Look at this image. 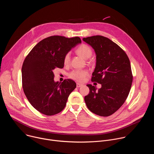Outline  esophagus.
<instances>
[{
  "instance_id": "1",
  "label": "esophagus",
  "mask_w": 154,
  "mask_h": 154,
  "mask_svg": "<svg viewBox=\"0 0 154 154\" xmlns=\"http://www.w3.org/2000/svg\"><path fill=\"white\" fill-rule=\"evenodd\" d=\"M83 85L82 84H80V83H77V88H80L81 86H82Z\"/></svg>"
}]
</instances>
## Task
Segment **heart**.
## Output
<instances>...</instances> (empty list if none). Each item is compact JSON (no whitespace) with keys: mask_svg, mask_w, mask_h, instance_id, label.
I'll return each mask as SVG.
<instances>
[{"mask_svg":"<svg viewBox=\"0 0 154 154\" xmlns=\"http://www.w3.org/2000/svg\"><path fill=\"white\" fill-rule=\"evenodd\" d=\"M77 53L83 58L87 59L91 57L93 54V51L91 48L85 44H82L76 50ZM70 61V54L67 53L65 55L63 62L64 64H68ZM89 72L86 69H75L69 73V76L71 79L79 82H83L85 81L86 76L88 75Z\"/></svg>","mask_w":154,"mask_h":154,"instance_id":"1","label":"heart"}]
</instances>
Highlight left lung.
<instances>
[{
  "mask_svg": "<svg viewBox=\"0 0 154 154\" xmlns=\"http://www.w3.org/2000/svg\"><path fill=\"white\" fill-rule=\"evenodd\" d=\"M83 40L94 49L96 66L91 81L101 84L87 85L90 93L85 97L86 106L100 116L113 115L123 105L129 94L133 81L129 58L117 44L100 35L83 38Z\"/></svg>",
  "mask_w": 154,
  "mask_h": 154,
  "instance_id": "left-lung-1",
  "label": "left lung"
}]
</instances>
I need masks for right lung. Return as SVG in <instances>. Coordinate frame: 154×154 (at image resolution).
<instances>
[{
    "label": "right lung",
    "mask_w": 154,
    "mask_h": 154,
    "mask_svg": "<svg viewBox=\"0 0 154 154\" xmlns=\"http://www.w3.org/2000/svg\"><path fill=\"white\" fill-rule=\"evenodd\" d=\"M81 42L78 36H51L39 41L26 56L22 67L23 90L30 104L42 114L61 112L76 88L71 79L55 82L54 71L64 67L65 55Z\"/></svg>",
    "instance_id": "right-lung-1"
}]
</instances>
